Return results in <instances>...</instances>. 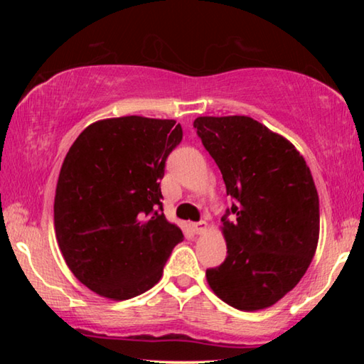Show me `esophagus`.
I'll use <instances>...</instances> for the list:
<instances>
[{"instance_id": "esophagus-1", "label": "esophagus", "mask_w": 364, "mask_h": 364, "mask_svg": "<svg viewBox=\"0 0 364 364\" xmlns=\"http://www.w3.org/2000/svg\"><path fill=\"white\" fill-rule=\"evenodd\" d=\"M193 230H194L196 234L205 232L207 231V223H205V221H197V223L193 225Z\"/></svg>"}]
</instances>
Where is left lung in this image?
Listing matches in <instances>:
<instances>
[{
    "instance_id": "obj_1",
    "label": "left lung",
    "mask_w": 364,
    "mask_h": 364,
    "mask_svg": "<svg viewBox=\"0 0 364 364\" xmlns=\"http://www.w3.org/2000/svg\"><path fill=\"white\" fill-rule=\"evenodd\" d=\"M194 128L234 202L223 215L226 258L208 286L237 310L274 305L315 255L319 199L305 159L281 134L245 115L197 117Z\"/></svg>"
}]
</instances>
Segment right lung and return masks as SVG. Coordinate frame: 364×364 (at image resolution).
<instances>
[{
  "instance_id": "obj_1",
  "label": "right lung",
  "mask_w": 364,
  "mask_h": 364,
  "mask_svg": "<svg viewBox=\"0 0 364 364\" xmlns=\"http://www.w3.org/2000/svg\"><path fill=\"white\" fill-rule=\"evenodd\" d=\"M181 139L175 120L130 115L85 128L67 152L54 197L58 244L75 278L102 297L149 291L183 241L160 191Z\"/></svg>"
}]
</instances>
